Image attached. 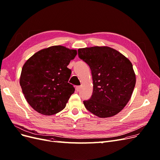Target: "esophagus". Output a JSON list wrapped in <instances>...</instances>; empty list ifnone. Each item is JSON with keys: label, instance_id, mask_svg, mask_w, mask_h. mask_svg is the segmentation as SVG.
Instances as JSON below:
<instances>
[{"label": "esophagus", "instance_id": "esophagus-1", "mask_svg": "<svg viewBox=\"0 0 160 160\" xmlns=\"http://www.w3.org/2000/svg\"><path fill=\"white\" fill-rule=\"evenodd\" d=\"M80 89H81V87H80V86H76V91H77V92H79L80 90Z\"/></svg>", "mask_w": 160, "mask_h": 160}]
</instances>
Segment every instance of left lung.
Wrapping results in <instances>:
<instances>
[{
  "label": "left lung",
  "instance_id": "obj_1",
  "mask_svg": "<svg viewBox=\"0 0 160 160\" xmlns=\"http://www.w3.org/2000/svg\"><path fill=\"white\" fill-rule=\"evenodd\" d=\"M78 56L89 66L93 94L86 109L101 118L119 113L130 100L136 83L131 62L108 46L79 48Z\"/></svg>",
  "mask_w": 160,
  "mask_h": 160
}]
</instances>
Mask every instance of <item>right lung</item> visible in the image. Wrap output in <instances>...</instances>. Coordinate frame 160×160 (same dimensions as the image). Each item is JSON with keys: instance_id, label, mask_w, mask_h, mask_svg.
<instances>
[{"instance_id": "1", "label": "right lung", "mask_w": 160, "mask_h": 160, "mask_svg": "<svg viewBox=\"0 0 160 160\" xmlns=\"http://www.w3.org/2000/svg\"><path fill=\"white\" fill-rule=\"evenodd\" d=\"M76 55V50L53 46L37 52L27 60L19 84L25 98L34 110L51 116L65 108L75 90L68 83L71 70L67 66Z\"/></svg>"}]
</instances>
